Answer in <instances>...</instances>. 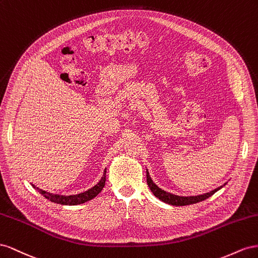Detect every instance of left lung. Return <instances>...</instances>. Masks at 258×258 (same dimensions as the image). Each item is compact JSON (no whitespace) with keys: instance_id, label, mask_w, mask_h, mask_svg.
Segmentation results:
<instances>
[{"instance_id":"8db88e82","label":"left lung","mask_w":258,"mask_h":258,"mask_svg":"<svg viewBox=\"0 0 258 258\" xmlns=\"http://www.w3.org/2000/svg\"><path fill=\"white\" fill-rule=\"evenodd\" d=\"M146 174H147V185L149 186L151 192L154 196H156L158 199H160L161 201H163V202H165L167 204H171V205H176V207H181V205H189V204L201 202V201L205 200V199H208L211 196L214 195L216 191H218L220 188H223V186H220V187H218V188H216L214 190L210 191V192H207V194H204V195H199V196H190V197L175 196V195H172L170 192H166V191L159 188L156 185V183L153 182V180L151 179L148 170H146Z\"/></svg>"}]
</instances>
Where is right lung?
I'll use <instances>...</instances> for the list:
<instances>
[{"instance_id":"1","label":"right lung","mask_w":258,"mask_h":258,"mask_svg":"<svg viewBox=\"0 0 258 258\" xmlns=\"http://www.w3.org/2000/svg\"><path fill=\"white\" fill-rule=\"evenodd\" d=\"M107 168H105L104 171V175H102L101 179L95 185L94 187H92L91 189H88L84 192H81L78 195H72V196H61V195H55V194H50L47 192L45 190H42L39 187H35L34 185H32V187L38 190L39 192L45 197L47 200H49L50 202H54L57 204H61V205H79V204H83L87 201L92 200L97 195H99L100 191L102 190V188L105 187L106 183V173H107Z\"/></svg>"}]
</instances>
